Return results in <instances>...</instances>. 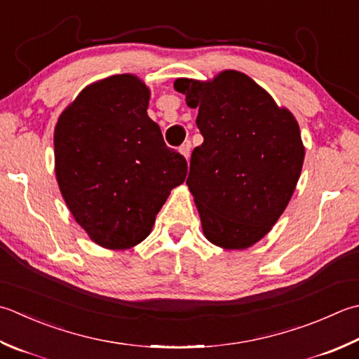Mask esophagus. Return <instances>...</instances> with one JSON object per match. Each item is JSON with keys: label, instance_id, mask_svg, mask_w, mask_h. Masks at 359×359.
Segmentation results:
<instances>
[{"label": "esophagus", "instance_id": "34e87169", "mask_svg": "<svg viewBox=\"0 0 359 359\" xmlns=\"http://www.w3.org/2000/svg\"><path fill=\"white\" fill-rule=\"evenodd\" d=\"M180 154H182V156H184L187 160L189 158V154H191V143H189V142H185L184 144H182L180 146Z\"/></svg>", "mask_w": 359, "mask_h": 359}]
</instances>
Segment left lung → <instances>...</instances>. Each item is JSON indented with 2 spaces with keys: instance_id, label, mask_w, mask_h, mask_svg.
<instances>
[{
  "instance_id": "left-lung-1",
  "label": "left lung",
  "mask_w": 359,
  "mask_h": 359,
  "mask_svg": "<svg viewBox=\"0 0 359 359\" xmlns=\"http://www.w3.org/2000/svg\"><path fill=\"white\" fill-rule=\"evenodd\" d=\"M203 143L194 147L187 185L202 230L222 249H248L278 221L304 165L296 118L244 73L226 69L213 81L175 79Z\"/></svg>"
}]
</instances>
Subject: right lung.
I'll return each mask as SVG.
<instances>
[{
  "label": "right lung",
  "instance_id": "1",
  "mask_svg": "<svg viewBox=\"0 0 359 359\" xmlns=\"http://www.w3.org/2000/svg\"><path fill=\"white\" fill-rule=\"evenodd\" d=\"M151 91L133 74L83 88L54 130L55 177L76 222L105 249H130L151 233L185 157L147 116Z\"/></svg>",
  "mask_w": 359,
  "mask_h": 359
}]
</instances>
